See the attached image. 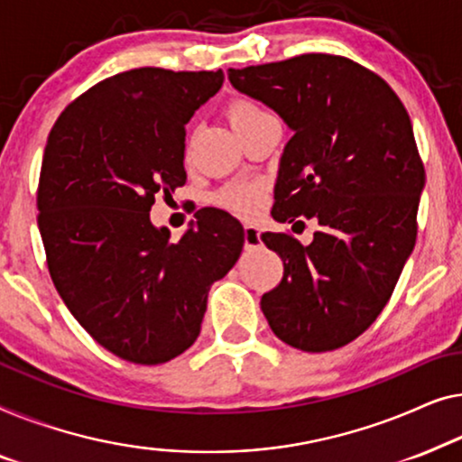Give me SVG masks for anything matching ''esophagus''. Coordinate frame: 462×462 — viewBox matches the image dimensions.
<instances>
[{
	"label": "esophagus",
	"instance_id": "34e87169",
	"mask_svg": "<svg viewBox=\"0 0 462 462\" xmlns=\"http://www.w3.org/2000/svg\"><path fill=\"white\" fill-rule=\"evenodd\" d=\"M262 246V232L255 226H245V249H257Z\"/></svg>",
	"mask_w": 462,
	"mask_h": 462
}]
</instances>
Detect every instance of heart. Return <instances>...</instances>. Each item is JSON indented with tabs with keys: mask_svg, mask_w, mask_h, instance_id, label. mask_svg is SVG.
<instances>
[{
	"mask_svg": "<svg viewBox=\"0 0 462 462\" xmlns=\"http://www.w3.org/2000/svg\"><path fill=\"white\" fill-rule=\"evenodd\" d=\"M262 115H265V110L249 98H236L228 106V119L234 129H240ZM265 197H268V192H265V186L262 181H234V184L224 188L217 194V200L219 205L232 213H236L238 217L253 219L262 213Z\"/></svg>",
	"mask_w": 462,
	"mask_h": 462,
	"instance_id": "obj_1",
	"label": "heart"
}]
</instances>
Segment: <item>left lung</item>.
I'll return each instance as SVG.
<instances>
[{"label": "left lung", "mask_w": 462, "mask_h": 462, "mask_svg": "<svg viewBox=\"0 0 462 462\" xmlns=\"http://www.w3.org/2000/svg\"><path fill=\"white\" fill-rule=\"evenodd\" d=\"M228 79L293 129L272 217L320 226L305 246L291 232L262 234L284 265L262 311L287 346L333 352L376 320L417 243L425 167L411 116L385 79L346 56L228 69Z\"/></svg>", "instance_id": "8db88e82"}]
</instances>
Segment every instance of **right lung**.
<instances>
[{
	"instance_id": "right-lung-1",
	"label": "right lung",
	"mask_w": 462,
	"mask_h": 462,
	"mask_svg": "<svg viewBox=\"0 0 462 462\" xmlns=\"http://www.w3.org/2000/svg\"><path fill=\"white\" fill-rule=\"evenodd\" d=\"M222 83V70H123L70 102L48 135L37 224L51 282L121 360L186 352L211 284L243 251V226L222 209H200L178 243L151 222L154 197L186 184V123Z\"/></svg>"
}]
</instances>
